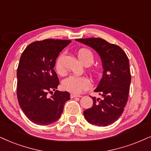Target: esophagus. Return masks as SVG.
Instances as JSON below:
<instances>
[{
    "label": "esophagus",
    "mask_w": 151,
    "mask_h": 151,
    "mask_svg": "<svg viewBox=\"0 0 151 151\" xmlns=\"http://www.w3.org/2000/svg\"><path fill=\"white\" fill-rule=\"evenodd\" d=\"M70 96L71 99L75 98V97H82V96L81 95H77V94H70Z\"/></svg>",
    "instance_id": "34e87169"
}]
</instances>
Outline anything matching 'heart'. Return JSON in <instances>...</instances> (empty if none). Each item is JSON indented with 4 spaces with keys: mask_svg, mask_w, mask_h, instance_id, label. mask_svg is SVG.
<instances>
[{
    "mask_svg": "<svg viewBox=\"0 0 151 151\" xmlns=\"http://www.w3.org/2000/svg\"><path fill=\"white\" fill-rule=\"evenodd\" d=\"M65 53L62 52L57 57L55 63V69L59 75H62L64 73L63 59ZM78 56L82 62L85 65H90L94 62V58L93 53L90 50L86 48L81 49L78 52ZM90 81L86 76H70L65 78L61 83L62 89L72 94H80L83 91L87 90L90 87Z\"/></svg>",
    "mask_w": 151,
    "mask_h": 151,
    "instance_id": "obj_1",
    "label": "heart"
}]
</instances>
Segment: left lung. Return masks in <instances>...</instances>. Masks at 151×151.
<instances>
[{
	"label": "left lung",
	"instance_id": "obj_1",
	"mask_svg": "<svg viewBox=\"0 0 151 151\" xmlns=\"http://www.w3.org/2000/svg\"><path fill=\"white\" fill-rule=\"evenodd\" d=\"M95 50L101 57L104 72L94 90L101 99L92 97L93 106L83 112L87 121L96 126L110 125L123 113L131 83L129 62L120 47L100 38L76 39Z\"/></svg>",
	"mask_w": 151,
	"mask_h": 151
}]
</instances>
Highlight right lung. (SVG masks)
<instances>
[{
  "label": "right lung",
  "instance_id": "right-lung-1",
  "mask_svg": "<svg viewBox=\"0 0 151 151\" xmlns=\"http://www.w3.org/2000/svg\"><path fill=\"white\" fill-rule=\"evenodd\" d=\"M71 40L45 39L29 44L22 52L17 76V96L24 114L33 123L47 125L60 118L68 92L57 90L59 81L54 70L59 52ZM55 91L50 98L47 93Z\"/></svg>",
  "mask_w": 151,
  "mask_h": 151
}]
</instances>
